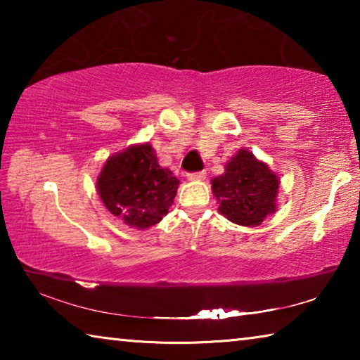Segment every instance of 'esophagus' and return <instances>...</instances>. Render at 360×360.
I'll return each instance as SVG.
<instances>
[{"label": "esophagus", "instance_id": "obj_1", "mask_svg": "<svg viewBox=\"0 0 360 360\" xmlns=\"http://www.w3.org/2000/svg\"><path fill=\"white\" fill-rule=\"evenodd\" d=\"M187 178L191 181H202L206 178V172H195V173H188Z\"/></svg>", "mask_w": 360, "mask_h": 360}]
</instances>
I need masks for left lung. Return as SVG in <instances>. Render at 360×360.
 Instances as JSON below:
<instances>
[{
	"label": "left lung",
	"mask_w": 360,
	"mask_h": 360,
	"mask_svg": "<svg viewBox=\"0 0 360 360\" xmlns=\"http://www.w3.org/2000/svg\"><path fill=\"white\" fill-rule=\"evenodd\" d=\"M278 182L265 163L241 149L225 165V173L212 179V192L229 221L254 227L275 211Z\"/></svg>",
	"instance_id": "left-lung-1"
}]
</instances>
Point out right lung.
I'll list each match as a JSON object with an SVG mask.
<instances>
[{"label": "right lung", "instance_id": "right-lung-1", "mask_svg": "<svg viewBox=\"0 0 360 360\" xmlns=\"http://www.w3.org/2000/svg\"><path fill=\"white\" fill-rule=\"evenodd\" d=\"M178 184L168 168L158 165L152 146L141 144L109 158L98 178V192L114 216L143 230L167 216Z\"/></svg>", "mask_w": 360, "mask_h": 360}]
</instances>
